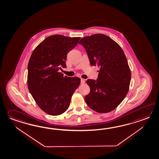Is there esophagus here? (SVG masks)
<instances>
[{
    "mask_svg": "<svg viewBox=\"0 0 159 159\" xmlns=\"http://www.w3.org/2000/svg\"><path fill=\"white\" fill-rule=\"evenodd\" d=\"M85 83L84 79H81V84H84Z\"/></svg>",
    "mask_w": 159,
    "mask_h": 159,
    "instance_id": "obj_1",
    "label": "esophagus"
}]
</instances>
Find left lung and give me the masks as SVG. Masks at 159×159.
<instances>
[{"mask_svg": "<svg viewBox=\"0 0 159 159\" xmlns=\"http://www.w3.org/2000/svg\"><path fill=\"white\" fill-rule=\"evenodd\" d=\"M79 43L84 47L91 65L99 68L97 80L86 81L90 92L85 97V102L98 113L110 112L129 91L131 73L126 57L116 42L102 34L84 37Z\"/></svg>", "mask_w": 159, "mask_h": 159, "instance_id": "8db88e82", "label": "left lung"}]
</instances>
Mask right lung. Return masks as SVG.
I'll use <instances>...</instances> for the list:
<instances>
[{"instance_id": "add662e5", "label": "right lung", "mask_w": 159, "mask_h": 159, "mask_svg": "<svg viewBox=\"0 0 159 159\" xmlns=\"http://www.w3.org/2000/svg\"><path fill=\"white\" fill-rule=\"evenodd\" d=\"M80 37L49 36L33 51L28 64V90L39 108L57 116L68 108L71 98L80 83L78 77L59 72L66 68L67 53L78 44Z\"/></svg>"}]
</instances>
